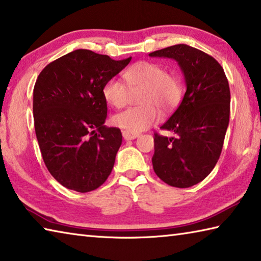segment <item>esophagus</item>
Instances as JSON below:
<instances>
[{"mask_svg": "<svg viewBox=\"0 0 261 261\" xmlns=\"http://www.w3.org/2000/svg\"><path fill=\"white\" fill-rule=\"evenodd\" d=\"M122 135H123V138H124L125 140H132V139H136L137 137L139 136L138 134H132V132H129V131H123V132H122Z\"/></svg>", "mask_w": 261, "mask_h": 261, "instance_id": "obj_1", "label": "esophagus"}]
</instances>
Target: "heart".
<instances>
[{
    "mask_svg": "<svg viewBox=\"0 0 261 261\" xmlns=\"http://www.w3.org/2000/svg\"><path fill=\"white\" fill-rule=\"evenodd\" d=\"M124 81L111 79L102 88L106 102L115 108L124 107L131 92H138L140 106L127 108L113 118L114 124L125 131L138 134L148 129L160 118L156 107L163 111L176 108L182 97V87L178 77L169 74L162 65L153 61H138L125 69Z\"/></svg>",
    "mask_w": 261,
    "mask_h": 261,
    "instance_id": "heart-1",
    "label": "heart"
}]
</instances>
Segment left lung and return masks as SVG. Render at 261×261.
Listing matches in <instances>:
<instances>
[{
	"label": "left lung",
	"instance_id": "obj_1",
	"mask_svg": "<svg viewBox=\"0 0 261 261\" xmlns=\"http://www.w3.org/2000/svg\"><path fill=\"white\" fill-rule=\"evenodd\" d=\"M174 59L187 90L181 103L154 134L151 159L158 177L172 187L187 188L209 176L220 158L229 123L230 91L220 64L205 52L177 44L149 54Z\"/></svg>",
	"mask_w": 261,
	"mask_h": 261
}]
</instances>
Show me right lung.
Wrapping results in <instances>:
<instances>
[{"instance_id": "obj_1", "label": "right lung", "mask_w": 261, "mask_h": 261, "mask_svg": "<svg viewBox=\"0 0 261 261\" xmlns=\"http://www.w3.org/2000/svg\"><path fill=\"white\" fill-rule=\"evenodd\" d=\"M131 61L79 49L46 65L33 92V115L42 158L51 176L80 193L106 181L122 144L118 127L103 125L102 88Z\"/></svg>"}]
</instances>
